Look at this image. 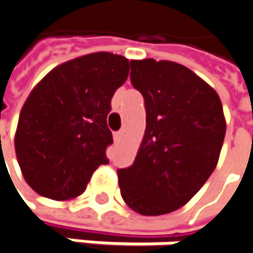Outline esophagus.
I'll return each mask as SVG.
<instances>
[{
    "label": "esophagus",
    "instance_id": "obj_1",
    "mask_svg": "<svg viewBox=\"0 0 253 253\" xmlns=\"http://www.w3.org/2000/svg\"><path fill=\"white\" fill-rule=\"evenodd\" d=\"M122 139H123V131H117V133H114V141H116V143L122 141Z\"/></svg>",
    "mask_w": 253,
    "mask_h": 253
}]
</instances>
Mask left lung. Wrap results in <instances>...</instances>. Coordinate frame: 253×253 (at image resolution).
Segmentation results:
<instances>
[{
  "mask_svg": "<svg viewBox=\"0 0 253 253\" xmlns=\"http://www.w3.org/2000/svg\"><path fill=\"white\" fill-rule=\"evenodd\" d=\"M130 67L144 98L146 131L133 165L117 170L122 198L140 215L170 213L215 170L226 131L222 103L182 64L146 58Z\"/></svg>",
  "mask_w": 253,
  "mask_h": 253,
  "instance_id": "obj_1",
  "label": "left lung"
}]
</instances>
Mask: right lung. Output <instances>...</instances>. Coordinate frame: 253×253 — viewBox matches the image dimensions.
I'll return each instance as SVG.
<instances>
[{
  "mask_svg": "<svg viewBox=\"0 0 253 253\" xmlns=\"http://www.w3.org/2000/svg\"><path fill=\"white\" fill-rule=\"evenodd\" d=\"M128 60L93 52L51 70L20 113L15 153L38 195L67 201L82 195L113 143L107 127L114 91L127 80Z\"/></svg>",
  "mask_w": 253,
  "mask_h": 253,
  "instance_id": "1",
  "label": "right lung"
}]
</instances>
